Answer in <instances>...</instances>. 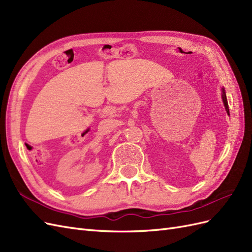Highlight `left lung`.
<instances>
[{"label": "left lung", "mask_w": 252, "mask_h": 252, "mask_svg": "<svg viewBox=\"0 0 252 252\" xmlns=\"http://www.w3.org/2000/svg\"><path fill=\"white\" fill-rule=\"evenodd\" d=\"M222 98H223V103L225 106V109L227 111V113L229 114V107H228V102H227V97H226V94H225V89L222 88Z\"/></svg>", "instance_id": "1"}]
</instances>
